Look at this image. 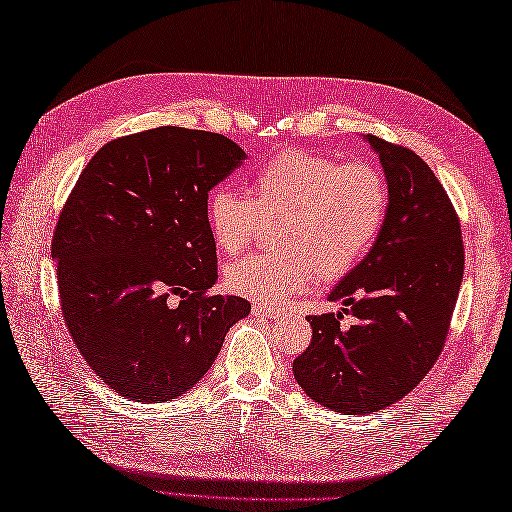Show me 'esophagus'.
<instances>
[{
    "label": "esophagus",
    "instance_id": "1",
    "mask_svg": "<svg viewBox=\"0 0 512 512\" xmlns=\"http://www.w3.org/2000/svg\"><path fill=\"white\" fill-rule=\"evenodd\" d=\"M253 314L255 317H268V319H279L284 317V308H273V306H262V303H253Z\"/></svg>",
    "mask_w": 512,
    "mask_h": 512
}]
</instances>
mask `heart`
Listing matches in <instances>:
<instances>
[{
	"instance_id": "heart-1",
	"label": "heart",
	"mask_w": 512,
	"mask_h": 512,
	"mask_svg": "<svg viewBox=\"0 0 512 512\" xmlns=\"http://www.w3.org/2000/svg\"><path fill=\"white\" fill-rule=\"evenodd\" d=\"M389 211V187L369 162H341L310 151H281L250 178V198L215 187L206 198L213 244L235 255L277 224L279 250L231 264L224 284L255 301H284L314 277L336 281L361 264Z\"/></svg>"
}]
</instances>
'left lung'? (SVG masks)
<instances>
[{"label":"left lung","mask_w":512,"mask_h":512,"mask_svg":"<svg viewBox=\"0 0 512 512\" xmlns=\"http://www.w3.org/2000/svg\"><path fill=\"white\" fill-rule=\"evenodd\" d=\"M389 187L383 231L367 257L330 292L339 314L308 317L312 341L292 363L306 394L332 411L363 416L394 405L438 361L464 275L460 217L416 151L367 134Z\"/></svg>","instance_id":"1"}]
</instances>
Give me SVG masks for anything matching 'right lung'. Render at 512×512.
I'll return each mask as SVG.
<instances>
[{"label":"right lung","mask_w":512,"mask_h":512,"mask_svg":"<svg viewBox=\"0 0 512 512\" xmlns=\"http://www.w3.org/2000/svg\"><path fill=\"white\" fill-rule=\"evenodd\" d=\"M246 158L231 138L156 127L114 138L81 171L54 226L59 301L94 374L136 402H165L209 372L250 312L217 281L206 198Z\"/></svg>","instance_id":"add662e5"}]
</instances>
